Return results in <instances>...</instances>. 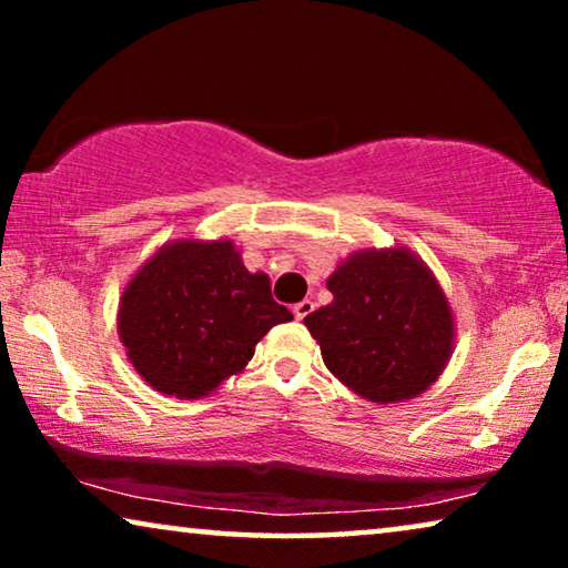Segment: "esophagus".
Returning a JSON list of instances; mask_svg holds the SVG:
<instances>
[{
    "label": "esophagus",
    "mask_w": 568,
    "mask_h": 568,
    "mask_svg": "<svg viewBox=\"0 0 568 568\" xmlns=\"http://www.w3.org/2000/svg\"><path fill=\"white\" fill-rule=\"evenodd\" d=\"M315 310V305L310 300H302V302H297V305L292 307V313H294V317H297V321H305V317L313 313Z\"/></svg>",
    "instance_id": "esophagus-1"
}]
</instances>
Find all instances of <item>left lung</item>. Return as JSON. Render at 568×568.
Here are the masks:
<instances>
[{
	"instance_id": "1",
	"label": "left lung",
	"mask_w": 568,
	"mask_h": 568,
	"mask_svg": "<svg viewBox=\"0 0 568 568\" xmlns=\"http://www.w3.org/2000/svg\"><path fill=\"white\" fill-rule=\"evenodd\" d=\"M331 305L305 317L325 367L372 403H403L437 383L455 315L432 268L403 245L364 247L328 276Z\"/></svg>"
}]
</instances>
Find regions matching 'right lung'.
Returning a JSON list of instances; mask_svg holds the SVG:
<instances>
[{"label": "right lung", "mask_w": 568, "mask_h": 568, "mask_svg": "<svg viewBox=\"0 0 568 568\" xmlns=\"http://www.w3.org/2000/svg\"><path fill=\"white\" fill-rule=\"evenodd\" d=\"M292 313L227 237H181L146 258L119 300L129 362L162 395L199 400L245 369L255 344Z\"/></svg>", "instance_id": "1"}]
</instances>
